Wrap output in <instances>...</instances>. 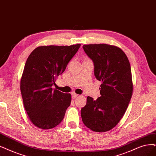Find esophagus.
Masks as SVG:
<instances>
[{
	"mask_svg": "<svg viewBox=\"0 0 156 156\" xmlns=\"http://www.w3.org/2000/svg\"><path fill=\"white\" fill-rule=\"evenodd\" d=\"M71 96H72V98H74L77 97V96H78V94H76V93H74V92H73V93H71Z\"/></svg>",
	"mask_w": 156,
	"mask_h": 156,
	"instance_id": "esophagus-1",
	"label": "esophagus"
}]
</instances>
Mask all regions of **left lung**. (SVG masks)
<instances>
[{"mask_svg": "<svg viewBox=\"0 0 156 156\" xmlns=\"http://www.w3.org/2000/svg\"><path fill=\"white\" fill-rule=\"evenodd\" d=\"M83 49L94 63L96 78L102 83L100 97L96 100L87 97L81 109L82 119L93 131L107 132L119 123L130 101L133 85L130 63L116 46L89 44L83 45Z\"/></svg>", "mask_w": 156, "mask_h": 156, "instance_id": "left-lung-1", "label": "left lung"}]
</instances>
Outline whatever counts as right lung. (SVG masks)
Returning a JSON list of instances; mask_svg holds the SVG:
<instances>
[{
	"mask_svg": "<svg viewBox=\"0 0 156 156\" xmlns=\"http://www.w3.org/2000/svg\"><path fill=\"white\" fill-rule=\"evenodd\" d=\"M80 44L40 46L27 58L20 82L25 110L31 122L42 129L61 123L71 95L52 88L56 78L64 72Z\"/></svg>",
	"mask_w": 156,
	"mask_h": 156,
	"instance_id": "right-lung-1",
	"label": "right lung"
}]
</instances>
